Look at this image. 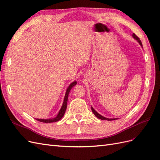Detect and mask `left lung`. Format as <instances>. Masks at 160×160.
<instances>
[{"label":"left lung","mask_w":160,"mask_h":160,"mask_svg":"<svg viewBox=\"0 0 160 160\" xmlns=\"http://www.w3.org/2000/svg\"><path fill=\"white\" fill-rule=\"evenodd\" d=\"M133 38L135 39H136L137 40V42H138L139 43V45H141V47L143 48V45H142V43H141V40L139 39V38H138V37H137V35L135 34V33H133ZM91 109H92V112L94 113V115L97 117V118H98L99 119H101V120H107V121H113V120H116V119H117V118H106V117H103V116H102V115H100L99 113H98L97 111H96L93 108V107H91Z\"/></svg>","instance_id":"1"}]
</instances>
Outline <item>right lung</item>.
Here are the masks:
<instances>
[{
    "mask_svg": "<svg viewBox=\"0 0 160 160\" xmlns=\"http://www.w3.org/2000/svg\"><path fill=\"white\" fill-rule=\"evenodd\" d=\"M76 84H77L76 81L73 82L71 83L69 85V86H68V88L66 89V94H65V97H64V99H63V104H62V106L60 111L58 112V114L57 116L56 117L52 118H48V119H42V118H36V120H38V121H39L40 122H45V123L53 122H57L58 121H60L61 118L63 117V115H64L65 112L66 111L67 102H68V95H69L70 91L73 88V86H74Z\"/></svg>",
    "mask_w": 160,
    "mask_h": 160,
    "instance_id": "right-lung-1",
    "label": "right lung"
}]
</instances>
